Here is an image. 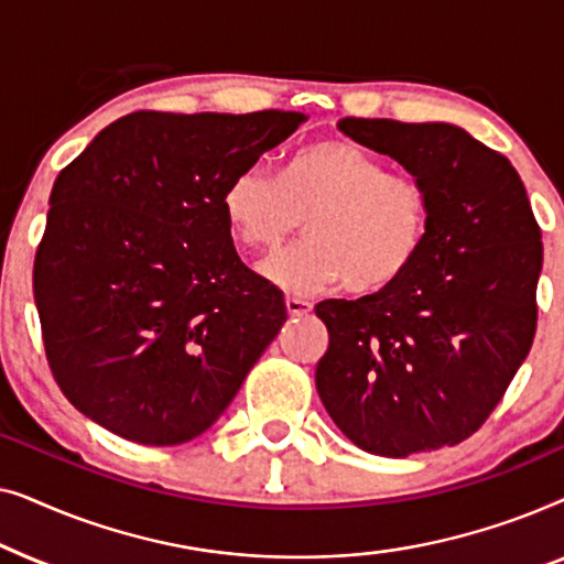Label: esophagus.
Masks as SVG:
<instances>
[{
  "label": "esophagus",
  "mask_w": 564,
  "mask_h": 564,
  "mask_svg": "<svg viewBox=\"0 0 564 564\" xmlns=\"http://www.w3.org/2000/svg\"><path fill=\"white\" fill-rule=\"evenodd\" d=\"M284 307H288V313L292 318H300V315H307L313 311V305L307 303V300H300V297H288L284 300Z\"/></svg>",
  "instance_id": "esophagus-1"
}]
</instances>
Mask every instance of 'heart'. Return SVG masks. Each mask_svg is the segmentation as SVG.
Wrapping results in <instances>:
<instances>
[{"label":"heart","mask_w":564,"mask_h":564,"mask_svg":"<svg viewBox=\"0 0 564 564\" xmlns=\"http://www.w3.org/2000/svg\"><path fill=\"white\" fill-rule=\"evenodd\" d=\"M220 207L249 251L276 249L305 220V241L264 264L269 282L297 295L338 280L357 295L390 290L421 259L431 230L423 182L346 141L295 151L280 180L246 169L226 184Z\"/></svg>","instance_id":"obj_1"}]
</instances>
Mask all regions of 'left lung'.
Returning a JSON list of instances; mask_svg holds the SVG:
<instances>
[{
  "instance_id": "obj_1",
  "label": "left lung",
  "mask_w": 564,
  "mask_h": 564,
  "mask_svg": "<svg viewBox=\"0 0 564 564\" xmlns=\"http://www.w3.org/2000/svg\"><path fill=\"white\" fill-rule=\"evenodd\" d=\"M431 199L429 243L390 290L315 305L328 349L315 388L359 449L408 457L473 436L536 330L542 230L511 161L452 122L344 118Z\"/></svg>"
}]
</instances>
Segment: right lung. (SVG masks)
I'll list each match as a JSON object with an SVG mask.
<instances>
[{"instance_id":"1","label":"right lung","mask_w":564,"mask_h":564,"mask_svg":"<svg viewBox=\"0 0 564 564\" xmlns=\"http://www.w3.org/2000/svg\"><path fill=\"white\" fill-rule=\"evenodd\" d=\"M305 120L130 112L58 174L33 292L76 411L145 446L220 419L288 321L274 284L238 259L220 197Z\"/></svg>"}]
</instances>
